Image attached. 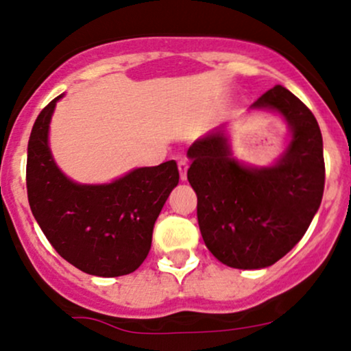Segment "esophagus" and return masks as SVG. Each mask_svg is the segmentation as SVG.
I'll list each match as a JSON object with an SVG mask.
<instances>
[{
    "instance_id": "1",
    "label": "esophagus",
    "mask_w": 351,
    "mask_h": 351,
    "mask_svg": "<svg viewBox=\"0 0 351 351\" xmlns=\"http://www.w3.org/2000/svg\"><path fill=\"white\" fill-rule=\"evenodd\" d=\"M178 170H180L181 181L186 180V171H188V162H186V160H181V162H178Z\"/></svg>"
}]
</instances>
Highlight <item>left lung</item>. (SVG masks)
<instances>
[{
  "mask_svg": "<svg viewBox=\"0 0 351 351\" xmlns=\"http://www.w3.org/2000/svg\"><path fill=\"white\" fill-rule=\"evenodd\" d=\"M252 108L279 112L291 127V143L274 167L236 162L223 127L188 148L201 236L217 261L234 269H263L282 259L308 229L325 186L324 142L308 107L276 86Z\"/></svg>",
  "mask_w": 351,
  "mask_h": 351,
  "instance_id": "1",
  "label": "left lung"
}]
</instances>
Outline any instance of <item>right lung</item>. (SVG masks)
Returning <instances> with one entry per match:
<instances>
[{"mask_svg": "<svg viewBox=\"0 0 351 351\" xmlns=\"http://www.w3.org/2000/svg\"><path fill=\"white\" fill-rule=\"evenodd\" d=\"M56 97L36 119L27 143L31 211L52 247L82 272L119 277L136 271L152 247L155 221L180 173L175 160L136 168L108 184H77L56 167L47 134Z\"/></svg>", "mask_w": 351, "mask_h": 351, "instance_id": "1", "label": "right lung"}]
</instances>
